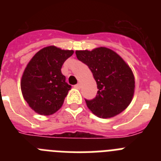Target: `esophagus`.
<instances>
[{
    "instance_id": "1",
    "label": "esophagus",
    "mask_w": 161,
    "mask_h": 161,
    "mask_svg": "<svg viewBox=\"0 0 161 161\" xmlns=\"http://www.w3.org/2000/svg\"><path fill=\"white\" fill-rule=\"evenodd\" d=\"M80 87H81V85H80V83L76 84V85H75V88H76V89H80Z\"/></svg>"
}]
</instances>
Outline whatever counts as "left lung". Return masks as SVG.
Returning a JSON list of instances; mask_svg holds the SVG:
<instances>
[{
	"mask_svg": "<svg viewBox=\"0 0 161 161\" xmlns=\"http://www.w3.org/2000/svg\"><path fill=\"white\" fill-rule=\"evenodd\" d=\"M77 59L89 68L97 85L93 100L87 106L97 117L109 119L123 112L130 105L135 92V77L130 67L107 47L76 51Z\"/></svg>",
	"mask_w": 161,
	"mask_h": 161,
	"instance_id": "1",
	"label": "left lung"
}]
</instances>
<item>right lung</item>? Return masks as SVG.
I'll return each instance as SVG.
<instances>
[{
    "instance_id": "right-lung-1",
    "label": "right lung",
    "mask_w": 161,
    "mask_h": 161,
    "mask_svg": "<svg viewBox=\"0 0 161 161\" xmlns=\"http://www.w3.org/2000/svg\"><path fill=\"white\" fill-rule=\"evenodd\" d=\"M72 50L55 46L41 49L30 60L21 80V89L30 107L41 115H51L59 110L71 89L61 72L64 61Z\"/></svg>"
}]
</instances>
